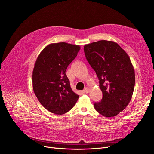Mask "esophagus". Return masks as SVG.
Returning <instances> with one entry per match:
<instances>
[{
  "instance_id": "34e87169",
  "label": "esophagus",
  "mask_w": 154,
  "mask_h": 154,
  "mask_svg": "<svg viewBox=\"0 0 154 154\" xmlns=\"http://www.w3.org/2000/svg\"><path fill=\"white\" fill-rule=\"evenodd\" d=\"M89 91H90V89H89V88H88V87L85 88L84 90H83V92H84L85 93H86V94H87V93L89 92Z\"/></svg>"
}]
</instances>
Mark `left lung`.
Instances as JSON below:
<instances>
[{
    "label": "left lung",
    "instance_id": "left-lung-1",
    "mask_svg": "<svg viewBox=\"0 0 154 154\" xmlns=\"http://www.w3.org/2000/svg\"><path fill=\"white\" fill-rule=\"evenodd\" d=\"M85 57L99 79L103 97L96 110L106 118L123 111L132 99L135 72L127 53L113 41L100 40L84 45Z\"/></svg>",
    "mask_w": 154,
    "mask_h": 154
}]
</instances>
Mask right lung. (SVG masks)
<instances>
[{"label":"right lung","mask_w":154,"mask_h":154,"mask_svg":"<svg viewBox=\"0 0 154 154\" xmlns=\"http://www.w3.org/2000/svg\"><path fill=\"white\" fill-rule=\"evenodd\" d=\"M80 49V45L66 42L50 44L36 60L32 88L40 103L50 112L66 114L79 98L72 90L66 71Z\"/></svg>","instance_id":"obj_1"}]
</instances>
